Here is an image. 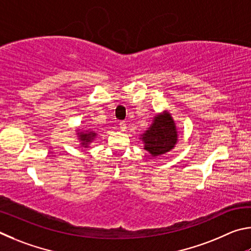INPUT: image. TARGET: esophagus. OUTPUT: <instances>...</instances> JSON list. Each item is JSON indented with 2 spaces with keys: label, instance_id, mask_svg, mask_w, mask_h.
Returning <instances> with one entry per match:
<instances>
[{
  "label": "esophagus",
  "instance_id": "esophagus-1",
  "mask_svg": "<svg viewBox=\"0 0 251 251\" xmlns=\"http://www.w3.org/2000/svg\"><path fill=\"white\" fill-rule=\"evenodd\" d=\"M119 126H120V130H121V131H125V130L126 129V123L123 122V121H121L120 123H119Z\"/></svg>",
  "mask_w": 251,
  "mask_h": 251
}]
</instances>
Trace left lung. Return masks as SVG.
<instances>
[{"label": "left lung", "mask_w": 251, "mask_h": 251, "mask_svg": "<svg viewBox=\"0 0 251 251\" xmlns=\"http://www.w3.org/2000/svg\"><path fill=\"white\" fill-rule=\"evenodd\" d=\"M144 149L157 156L172 150L177 142V131L170 113H163L154 118L152 126L142 134Z\"/></svg>", "instance_id": "1"}]
</instances>
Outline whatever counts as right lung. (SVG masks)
<instances>
[{
	"mask_svg": "<svg viewBox=\"0 0 251 251\" xmlns=\"http://www.w3.org/2000/svg\"><path fill=\"white\" fill-rule=\"evenodd\" d=\"M96 134L97 133L94 132V131H86V133H79V139L81 141V146L87 147L88 143L91 142V140L96 137Z\"/></svg>",
	"mask_w": 251,
	"mask_h": 251,
	"instance_id": "1",
	"label": "right lung"
}]
</instances>
